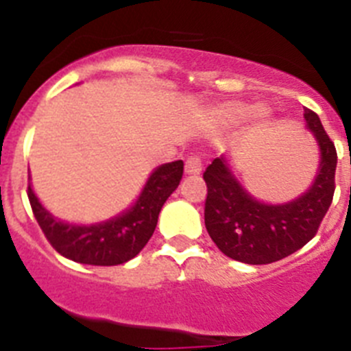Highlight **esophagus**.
<instances>
[{
    "mask_svg": "<svg viewBox=\"0 0 351 351\" xmlns=\"http://www.w3.org/2000/svg\"><path fill=\"white\" fill-rule=\"evenodd\" d=\"M186 176H198L202 172V162L197 156H189L184 165Z\"/></svg>",
    "mask_w": 351,
    "mask_h": 351,
    "instance_id": "1",
    "label": "esophagus"
}]
</instances>
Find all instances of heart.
Here are the masks:
<instances>
[{
    "instance_id": "heart-1",
    "label": "heart",
    "mask_w": 351,
    "mask_h": 351,
    "mask_svg": "<svg viewBox=\"0 0 351 351\" xmlns=\"http://www.w3.org/2000/svg\"><path fill=\"white\" fill-rule=\"evenodd\" d=\"M243 114H245V106L243 104H226L219 109V118L223 121L239 120V118H242ZM256 114L259 118H263L265 117V109L257 108Z\"/></svg>"
}]
</instances>
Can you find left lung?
Returning <instances> with one entry per match:
<instances>
[{
  "mask_svg": "<svg viewBox=\"0 0 351 351\" xmlns=\"http://www.w3.org/2000/svg\"><path fill=\"white\" fill-rule=\"evenodd\" d=\"M304 120L318 146V169L300 197L284 204L257 200L234 176L230 154H221L205 170V228L217 249L234 261L269 265L291 256L313 239L329 210L336 147L313 111L304 109Z\"/></svg>",
  "mask_w": 351,
  "mask_h": 351,
  "instance_id": "left-lung-1",
  "label": "left lung"
}]
</instances>
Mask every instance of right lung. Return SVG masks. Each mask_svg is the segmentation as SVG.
Returning <instances> with one entry per match:
<instances>
[{
    "mask_svg": "<svg viewBox=\"0 0 351 351\" xmlns=\"http://www.w3.org/2000/svg\"><path fill=\"white\" fill-rule=\"evenodd\" d=\"M182 170V160L156 167L130 207L94 224L67 223L56 217L43 207L31 184L27 197L38 224L57 252L82 265H123L149 242L163 204L181 182Z\"/></svg>",
    "mask_w": 351,
    "mask_h": 351,
    "instance_id": "add662e5",
    "label": "right lung"
}]
</instances>
